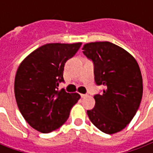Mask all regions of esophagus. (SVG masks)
<instances>
[{"mask_svg": "<svg viewBox=\"0 0 153 153\" xmlns=\"http://www.w3.org/2000/svg\"><path fill=\"white\" fill-rule=\"evenodd\" d=\"M87 96H88V94H81V97H82V98H86Z\"/></svg>", "mask_w": 153, "mask_h": 153, "instance_id": "1", "label": "esophagus"}]
</instances>
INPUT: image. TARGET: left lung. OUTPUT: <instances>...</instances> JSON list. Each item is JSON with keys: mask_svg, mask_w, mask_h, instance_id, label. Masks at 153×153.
Wrapping results in <instances>:
<instances>
[{"mask_svg": "<svg viewBox=\"0 0 153 153\" xmlns=\"http://www.w3.org/2000/svg\"><path fill=\"white\" fill-rule=\"evenodd\" d=\"M83 54L94 67V80L104 86L94 96L95 105L87 110L91 121L102 132L113 134L129 124L140 106L143 81L137 62L128 51L110 42L86 44Z\"/></svg>", "mask_w": 153, "mask_h": 153, "instance_id": "obj_1", "label": "left lung"}]
</instances>
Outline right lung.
I'll return each instance as SVG.
<instances>
[{
    "instance_id": "1",
    "label": "right lung",
    "mask_w": 153,
    "mask_h": 153,
    "mask_svg": "<svg viewBox=\"0 0 153 153\" xmlns=\"http://www.w3.org/2000/svg\"><path fill=\"white\" fill-rule=\"evenodd\" d=\"M81 45L45 44L27 55L18 67L14 83L18 108L30 126L40 133H51L62 126L80 98L78 93L59 91L58 86L64 82L65 63Z\"/></svg>"
}]
</instances>
